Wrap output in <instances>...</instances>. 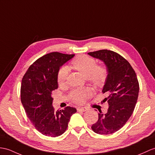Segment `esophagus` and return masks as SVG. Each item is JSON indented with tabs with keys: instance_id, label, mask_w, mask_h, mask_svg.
I'll return each instance as SVG.
<instances>
[{
	"instance_id": "1",
	"label": "esophagus",
	"mask_w": 155,
	"mask_h": 155,
	"mask_svg": "<svg viewBox=\"0 0 155 155\" xmlns=\"http://www.w3.org/2000/svg\"><path fill=\"white\" fill-rule=\"evenodd\" d=\"M77 111H85L87 110V108L86 107H77Z\"/></svg>"
}]
</instances>
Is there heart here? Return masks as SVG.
I'll return each mask as SVG.
<instances>
[{
    "label": "heart",
    "mask_w": 155,
    "mask_h": 155,
    "mask_svg": "<svg viewBox=\"0 0 155 155\" xmlns=\"http://www.w3.org/2000/svg\"><path fill=\"white\" fill-rule=\"evenodd\" d=\"M72 64L86 78L94 84H100L106 80L107 70L105 67L98 66L96 61L84 55H78L72 61ZM69 69L67 67H62L57 73V82L60 86L65 85L67 81ZM92 95L89 88H75L70 93V98L75 103L84 104Z\"/></svg>",
    "instance_id": "1"
}]
</instances>
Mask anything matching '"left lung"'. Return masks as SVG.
Wrapping results in <instances>:
<instances>
[{
	"label": "left lung",
	"mask_w": 155,
	"mask_h": 155,
	"mask_svg": "<svg viewBox=\"0 0 155 155\" xmlns=\"http://www.w3.org/2000/svg\"><path fill=\"white\" fill-rule=\"evenodd\" d=\"M88 54L102 61L107 70L102 92L107 94L104 101L107 102L109 107L106 114L99 110L98 120L91 128L100 135L114 134L126 124L134 112L139 91L137 77L130 63L120 54L107 49Z\"/></svg>",
	"instance_id": "left-lung-1"
}]
</instances>
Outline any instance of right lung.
<instances>
[{
    "label": "right lung",
    "mask_w": 155,
    "mask_h": 155,
    "mask_svg": "<svg viewBox=\"0 0 155 155\" xmlns=\"http://www.w3.org/2000/svg\"><path fill=\"white\" fill-rule=\"evenodd\" d=\"M74 55L52 52L37 59L25 73L20 89L21 102L28 118L43 135L55 137L66 131L76 108L54 110L52 92L58 88L57 73Z\"/></svg>",
    "instance_id": "add662e5"
}]
</instances>
